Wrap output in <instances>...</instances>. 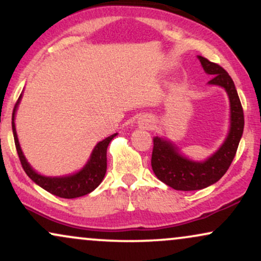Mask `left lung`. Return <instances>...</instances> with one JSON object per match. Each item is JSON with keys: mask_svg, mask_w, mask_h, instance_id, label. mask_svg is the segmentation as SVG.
Here are the masks:
<instances>
[{"mask_svg": "<svg viewBox=\"0 0 261 261\" xmlns=\"http://www.w3.org/2000/svg\"><path fill=\"white\" fill-rule=\"evenodd\" d=\"M205 72L213 77L212 85L224 87L230 99V132L222 147L207 161L193 162L182 157L174 145L155 137L153 139L151 165L154 175L176 191H198L216 184L228 170L243 133L245 116L234 81L219 64L199 56Z\"/></svg>", "mask_w": 261, "mask_h": 261, "instance_id": "left-lung-1", "label": "left lung"}]
</instances>
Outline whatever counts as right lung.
<instances>
[{
    "mask_svg": "<svg viewBox=\"0 0 261 261\" xmlns=\"http://www.w3.org/2000/svg\"><path fill=\"white\" fill-rule=\"evenodd\" d=\"M20 98V94L18 101H16L14 110H13L12 115V128H13V135H14V143L16 147V152H18L20 163L22 165V169L33 182L40 186L43 189L48 191L51 194L56 195V197L64 198V199H74L83 197L94 191L100 182L103 181L104 175L107 172V148L108 145L116 134L110 135L103 141H99L93 148L92 154H91L90 161L87 164L76 174L70 176H63V177H46V176H42L33 170L27 163L26 158L23 157L21 148H20L18 135H16L15 124H14V115L16 107H18Z\"/></svg>",
    "mask_w": 261,
    "mask_h": 261,
    "instance_id": "1",
    "label": "right lung"
}]
</instances>
